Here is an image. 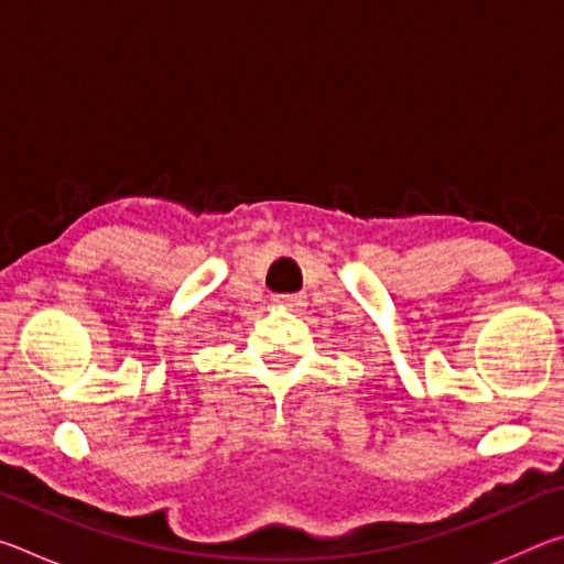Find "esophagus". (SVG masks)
<instances>
[{
    "mask_svg": "<svg viewBox=\"0 0 564 564\" xmlns=\"http://www.w3.org/2000/svg\"><path fill=\"white\" fill-rule=\"evenodd\" d=\"M279 301H281V303H285V305H289V308H303V305H305V299H303V295H299V293L281 295Z\"/></svg>",
    "mask_w": 564,
    "mask_h": 564,
    "instance_id": "1",
    "label": "esophagus"
}]
</instances>
